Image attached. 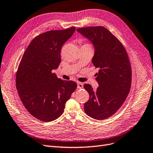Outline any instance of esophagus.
Listing matches in <instances>:
<instances>
[{
    "mask_svg": "<svg viewBox=\"0 0 153 153\" xmlns=\"http://www.w3.org/2000/svg\"><path fill=\"white\" fill-rule=\"evenodd\" d=\"M77 88L78 89L83 88V84L81 83V82H78L77 83Z\"/></svg>",
    "mask_w": 153,
    "mask_h": 153,
    "instance_id": "1",
    "label": "esophagus"
}]
</instances>
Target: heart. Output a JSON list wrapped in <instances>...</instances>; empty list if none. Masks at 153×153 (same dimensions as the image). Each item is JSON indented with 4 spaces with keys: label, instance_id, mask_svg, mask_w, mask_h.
Instances as JSON below:
<instances>
[{
    "label": "heart",
    "instance_id": "b5f03b06",
    "mask_svg": "<svg viewBox=\"0 0 153 153\" xmlns=\"http://www.w3.org/2000/svg\"><path fill=\"white\" fill-rule=\"evenodd\" d=\"M85 45H88V44H85Z\"/></svg>",
    "mask_w": 153,
    "mask_h": 153
}]
</instances>
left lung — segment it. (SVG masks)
Instances as JSON below:
<instances>
[{
    "mask_svg": "<svg viewBox=\"0 0 153 153\" xmlns=\"http://www.w3.org/2000/svg\"><path fill=\"white\" fill-rule=\"evenodd\" d=\"M94 46L92 62L99 71L96 80L99 87L93 90L89 84L84 85L89 94L84 104L85 114L97 120L109 118L120 108L130 91L132 71L124 45L102 26L77 29Z\"/></svg>",
    "mask_w": 153,
    "mask_h": 153,
    "instance_id": "8db88e82",
    "label": "left lung"
}]
</instances>
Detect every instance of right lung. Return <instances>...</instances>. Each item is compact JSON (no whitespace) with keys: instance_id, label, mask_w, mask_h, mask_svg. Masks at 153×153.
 <instances>
[{"instance_id":"right-lung-1","label":"right lung","mask_w":153,"mask_h":153,"mask_svg":"<svg viewBox=\"0 0 153 153\" xmlns=\"http://www.w3.org/2000/svg\"><path fill=\"white\" fill-rule=\"evenodd\" d=\"M75 30L71 27L38 35L25 51L18 66V94L26 109L40 121L51 122L60 117L77 88L75 82L61 80L52 72L58 68L62 46Z\"/></svg>"}]
</instances>
